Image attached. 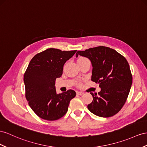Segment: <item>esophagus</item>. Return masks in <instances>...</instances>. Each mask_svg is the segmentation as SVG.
I'll return each instance as SVG.
<instances>
[{"label": "esophagus", "mask_w": 147, "mask_h": 147, "mask_svg": "<svg viewBox=\"0 0 147 147\" xmlns=\"http://www.w3.org/2000/svg\"><path fill=\"white\" fill-rule=\"evenodd\" d=\"M76 94L78 95H82V94H83V92H80V91H77L76 92Z\"/></svg>", "instance_id": "1"}]
</instances>
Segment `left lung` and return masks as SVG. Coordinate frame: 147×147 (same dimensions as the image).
<instances>
[{
  "mask_svg": "<svg viewBox=\"0 0 147 147\" xmlns=\"http://www.w3.org/2000/svg\"><path fill=\"white\" fill-rule=\"evenodd\" d=\"M78 55L91 61V80L100 88L98 94L90 92L93 100L88 105L89 111L101 117L114 115L125 104L132 84L127 59L114 49L103 46L78 51Z\"/></svg>",
  "mask_w": 147,
  "mask_h": 147,
  "instance_id": "obj_1",
  "label": "left lung"
}]
</instances>
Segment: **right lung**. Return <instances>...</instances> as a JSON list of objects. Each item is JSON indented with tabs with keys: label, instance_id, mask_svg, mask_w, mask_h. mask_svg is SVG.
<instances>
[{
	"label": "right lung",
	"instance_id": "right-lung-1",
	"mask_svg": "<svg viewBox=\"0 0 147 147\" xmlns=\"http://www.w3.org/2000/svg\"><path fill=\"white\" fill-rule=\"evenodd\" d=\"M76 50L61 51L48 48L33 57L24 74L25 97L30 107L40 118L56 120L66 114L76 92L69 89L56 91V79L63 74V66Z\"/></svg>",
	"mask_w": 147,
	"mask_h": 147
}]
</instances>
